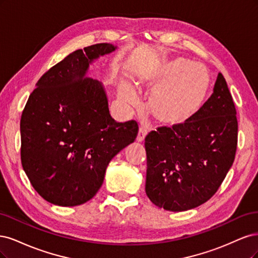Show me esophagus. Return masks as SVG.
Here are the masks:
<instances>
[{
    "instance_id": "obj_1",
    "label": "esophagus",
    "mask_w": 258,
    "mask_h": 258,
    "mask_svg": "<svg viewBox=\"0 0 258 258\" xmlns=\"http://www.w3.org/2000/svg\"><path fill=\"white\" fill-rule=\"evenodd\" d=\"M147 133H148L147 128H145V127H140L139 128L138 135H137V141H138V143H141V141L145 140V137L147 135Z\"/></svg>"
}]
</instances>
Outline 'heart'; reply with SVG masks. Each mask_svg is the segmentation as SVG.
<instances>
[{"label": "heart", "mask_w": 258, "mask_h": 258, "mask_svg": "<svg viewBox=\"0 0 258 258\" xmlns=\"http://www.w3.org/2000/svg\"><path fill=\"white\" fill-rule=\"evenodd\" d=\"M139 84L153 88L148 109L164 125L179 126L188 122L202 109L211 89V76L206 66L178 57L157 65L141 75ZM122 101L133 104L136 94L123 84Z\"/></svg>", "instance_id": "obj_1"}]
</instances>
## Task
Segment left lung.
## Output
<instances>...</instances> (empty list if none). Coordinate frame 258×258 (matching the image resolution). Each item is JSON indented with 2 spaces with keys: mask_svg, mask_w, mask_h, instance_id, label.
Instances as JSON below:
<instances>
[{
  "mask_svg": "<svg viewBox=\"0 0 258 258\" xmlns=\"http://www.w3.org/2000/svg\"><path fill=\"white\" fill-rule=\"evenodd\" d=\"M235 103L220 73L211 97L188 122L161 126L145 139L146 193L168 211L193 209L217 193L235 160Z\"/></svg>",
  "mask_w": 258,
  "mask_h": 258,
  "instance_id": "left-lung-1",
  "label": "left lung"
}]
</instances>
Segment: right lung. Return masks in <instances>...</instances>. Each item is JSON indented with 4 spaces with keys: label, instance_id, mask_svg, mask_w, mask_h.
Masks as SVG:
<instances>
[{
    "label": "right lung",
    "instance_id": "obj_1",
    "mask_svg": "<svg viewBox=\"0 0 258 258\" xmlns=\"http://www.w3.org/2000/svg\"><path fill=\"white\" fill-rule=\"evenodd\" d=\"M111 44L76 50L39 78L20 121L21 164L45 201L62 207L87 203L101 188L108 164L138 134L135 120L114 121L101 82L89 64Z\"/></svg>",
    "mask_w": 258,
    "mask_h": 258
}]
</instances>
